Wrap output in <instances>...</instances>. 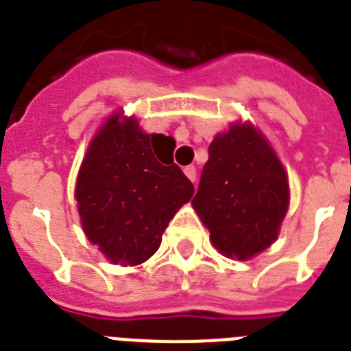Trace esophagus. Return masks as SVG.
Masks as SVG:
<instances>
[{"label": "esophagus", "mask_w": 351, "mask_h": 351, "mask_svg": "<svg viewBox=\"0 0 351 351\" xmlns=\"http://www.w3.org/2000/svg\"><path fill=\"white\" fill-rule=\"evenodd\" d=\"M184 173H186V176L191 182L197 180V167H195V165H187V167H184Z\"/></svg>", "instance_id": "1"}]
</instances>
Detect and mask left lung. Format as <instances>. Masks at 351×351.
<instances>
[{
	"instance_id": "left-lung-1",
	"label": "left lung",
	"mask_w": 351,
	"mask_h": 351,
	"mask_svg": "<svg viewBox=\"0 0 351 351\" xmlns=\"http://www.w3.org/2000/svg\"><path fill=\"white\" fill-rule=\"evenodd\" d=\"M193 208L220 253L245 261L275 242L288 211V176L261 132L233 125L209 145Z\"/></svg>"
}]
</instances>
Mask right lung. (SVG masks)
I'll list each match as a JSON object with an SVG mask.
<instances>
[{"mask_svg": "<svg viewBox=\"0 0 351 351\" xmlns=\"http://www.w3.org/2000/svg\"><path fill=\"white\" fill-rule=\"evenodd\" d=\"M164 138L117 114L85 154L76 182L80 219L87 239L114 264L136 266L153 256L169 220L195 193L178 165L160 160Z\"/></svg>", "mask_w": 351, "mask_h": 351, "instance_id": "obj_1", "label": "right lung"}]
</instances>
